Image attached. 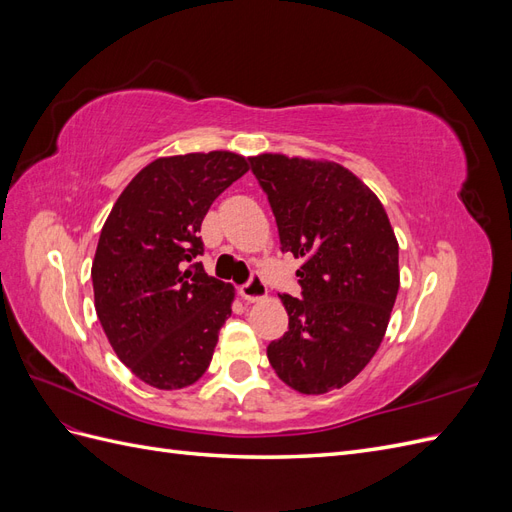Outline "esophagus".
Returning a JSON list of instances; mask_svg holds the SVG:
<instances>
[{
    "instance_id": "34e87169",
    "label": "esophagus",
    "mask_w": 512,
    "mask_h": 512,
    "mask_svg": "<svg viewBox=\"0 0 512 512\" xmlns=\"http://www.w3.org/2000/svg\"><path fill=\"white\" fill-rule=\"evenodd\" d=\"M239 292H241V297L245 301L254 303V301H260V299L267 297V284L262 282L260 275H252V280L247 282V284H243Z\"/></svg>"
}]
</instances>
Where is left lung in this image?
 <instances>
[{
	"mask_svg": "<svg viewBox=\"0 0 512 512\" xmlns=\"http://www.w3.org/2000/svg\"><path fill=\"white\" fill-rule=\"evenodd\" d=\"M282 250L303 265L301 299L280 294L288 331L267 348L275 374L303 395L342 389L371 361L399 290V243L378 196L342 164L260 153Z\"/></svg>",
	"mask_w": 512,
	"mask_h": 512,
	"instance_id": "8db88e82",
	"label": "left lung"
}]
</instances>
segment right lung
Instances as JSON below:
<instances>
[{
	"label": "right lung",
	"instance_id": "add662e5",
	"mask_svg": "<svg viewBox=\"0 0 512 512\" xmlns=\"http://www.w3.org/2000/svg\"><path fill=\"white\" fill-rule=\"evenodd\" d=\"M250 170L235 151L147 164L102 226L91 280L96 314L119 361L149 386L175 391L205 374L235 288L207 275L198 232L213 200Z\"/></svg>",
	"mask_w": 512,
	"mask_h": 512
}]
</instances>
